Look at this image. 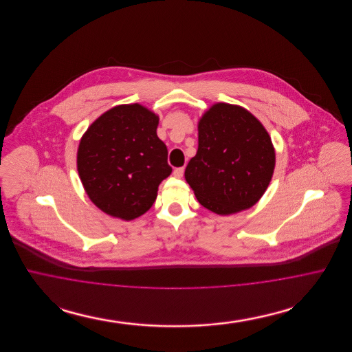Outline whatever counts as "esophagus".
<instances>
[{
  "label": "esophagus",
  "instance_id": "obj_1",
  "mask_svg": "<svg viewBox=\"0 0 352 352\" xmlns=\"http://www.w3.org/2000/svg\"><path fill=\"white\" fill-rule=\"evenodd\" d=\"M184 168H177L173 171V174H174L175 178H182V177H184Z\"/></svg>",
  "mask_w": 352,
  "mask_h": 352
}]
</instances>
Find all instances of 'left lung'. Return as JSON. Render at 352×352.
I'll list each match as a JSON object with an SVG mask.
<instances>
[{
	"mask_svg": "<svg viewBox=\"0 0 352 352\" xmlns=\"http://www.w3.org/2000/svg\"><path fill=\"white\" fill-rule=\"evenodd\" d=\"M198 151L184 171L203 207L230 215L256 204L274 170V149L261 122L241 107L224 102L199 121Z\"/></svg>",
	"mask_w": 352,
	"mask_h": 352,
	"instance_id": "obj_1",
	"label": "left lung"
}]
</instances>
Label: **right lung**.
I'll return each instance as SVG.
<instances>
[{
  "mask_svg": "<svg viewBox=\"0 0 352 352\" xmlns=\"http://www.w3.org/2000/svg\"><path fill=\"white\" fill-rule=\"evenodd\" d=\"M157 126L153 112L129 104L109 109L84 134L78 171L89 199L105 214L132 220L153 206L158 186L171 174Z\"/></svg>",
  "mask_w": 352,
  "mask_h": 352,
  "instance_id": "obj_1",
  "label": "right lung"
}]
</instances>
